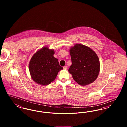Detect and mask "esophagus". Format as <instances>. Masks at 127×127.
<instances>
[{"mask_svg": "<svg viewBox=\"0 0 127 127\" xmlns=\"http://www.w3.org/2000/svg\"><path fill=\"white\" fill-rule=\"evenodd\" d=\"M63 68L65 69H66L67 68V66H63Z\"/></svg>", "mask_w": 127, "mask_h": 127, "instance_id": "34e87169", "label": "esophagus"}]
</instances>
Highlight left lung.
I'll use <instances>...</instances> for the list:
<instances>
[{"mask_svg":"<svg viewBox=\"0 0 127 127\" xmlns=\"http://www.w3.org/2000/svg\"><path fill=\"white\" fill-rule=\"evenodd\" d=\"M72 64L68 71L81 86L94 82L99 72L100 63L96 53L89 47L76 44L70 49Z\"/></svg>","mask_w":127,"mask_h":127,"instance_id":"left-lung-1","label":"left lung"}]
</instances>
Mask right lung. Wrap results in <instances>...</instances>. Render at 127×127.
I'll use <instances>...</instances> for the list:
<instances>
[{
  "label": "right lung",
  "mask_w": 127,
  "mask_h": 127,
  "mask_svg": "<svg viewBox=\"0 0 127 127\" xmlns=\"http://www.w3.org/2000/svg\"><path fill=\"white\" fill-rule=\"evenodd\" d=\"M53 49L44 47L32 56L29 70L32 79L41 85L49 84L54 80L58 72L63 69L58 60L53 56Z\"/></svg>",
  "instance_id": "right-lung-1"
}]
</instances>
